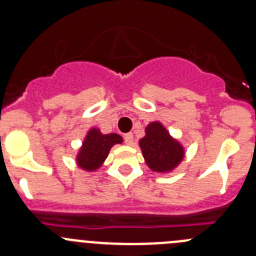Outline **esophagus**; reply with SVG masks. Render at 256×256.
I'll return each mask as SVG.
<instances>
[{
  "instance_id": "obj_1",
  "label": "esophagus",
  "mask_w": 256,
  "mask_h": 256,
  "mask_svg": "<svg viewBox=\"0 0 256 256\" xmlns=\"http://www.w3.org/2000/svg\"><path fill=\"white\" fill-rule=\"evenodd\" d=\"M124 140H125V144H134V135L131 132H128V134H126L125 135V138H124Z\"/></svg>"
}]
</instances>
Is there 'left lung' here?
Here are the masks:
<instances>
[{
    "mask_svg": "<svg viewBox=\"0 0 256 256\" xmlns=\"http://www.w3.org/2000/svg\"><path fill=\"white\" fill-rule=\"evenodd\" d=\"M140 147L147 166L154 172L172 171L184 156L183 147L160 122H151L147 126Z\"/></svg>",
    "mask_w": 256,
    "mask_h": 256,
    "instance_id": "8db88e82",
    "label": "left lung"
}]
</instances>
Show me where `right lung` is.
<instances>
[{
    "label": "right lung",
    "mask_w": 256,
    "mask_h": 256,
    "mask_svg": "<svg viewBox=\"0 0 256 256\" xmlns=\"http://www.w3.org/2000/svg\"><path fill=\"white\" fill-rule=\"evenodd\" d=\"M121 142H122V138L116 134L104 135L98 128H92L88 132L78 156H76V162H78L79 167H82L85 171L98 170L109 154L110 148L115 144Z\"/></svg>",
    "instance_id": "add662e5"
}]
</instances>
